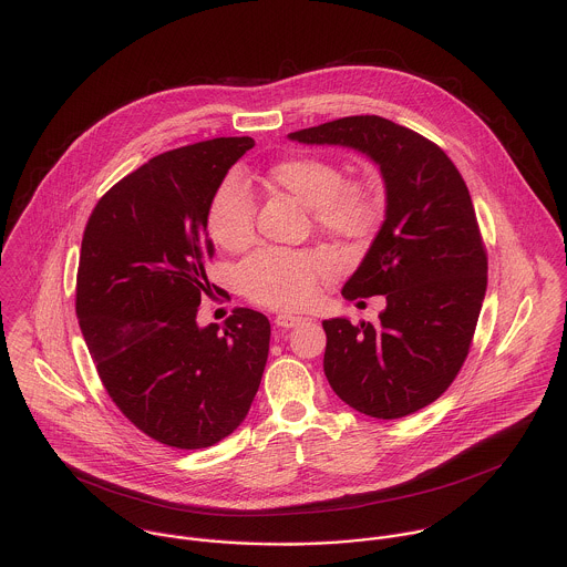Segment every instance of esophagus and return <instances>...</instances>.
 <instances>
[{
	"label": "esophagus",
	"instance_id": "34e87169",
	"mask_svg": "<svg viewBox=\"0 0 567 567\" xmlns=\"http://www.w3.org/2000/svg\"><path fill=\"white\" fill-rule=\"evenodd\" d=\"M306 321L303 317H292V315H279L277 319H275V324L277 327H284V329H290V327H297V324H301Z\"/></svg>",
	"mask_w": 567,
	"mask_h": 567
}]
</instances>
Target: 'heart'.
<instances>
[{
	"mask_svg": "<svg viewBox=\"0 0 567 567\" xmlns=\"http://www.w3.org/2000/svg\"><path fill=\"white\" fill-rule=\"evenodd\" d=\"M264 181L310 209L315 225L331 236L362 240L382 218L378 187L364 178H344L336 163L321 157H292L275 163ZM207 227L214 243L236 250L255 234V207L243 185L227 181L212 196ZM336 272L333 257L323 250L259 248L240 264V286L255 303L281 310L310 306L319 288Z\"/></svg>",
	"mask_w": 567,
	"mask_h": 567,
	"instance_id": "b5f03b06",
	"label": "heart"
}]
</instances>
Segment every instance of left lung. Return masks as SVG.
<instances>
[{
  "mask_svg": "<svg viewBox=\"0 0 567 567\" xmlns=\"http://www.w3.org/2000/svg\"><path fill=\"white\" fill-rule=\"evenodd\" d=\"M288 137L347 146L380 165L386 220L342 297L384 295L386 310L375 324L323 321V369L344 404L402 419L450 389L481 317L486 248L470 189L434 142L380 115L340 117Z\"/></svg>",
  "mask_w": 567,
  "mask_h": 567,
  "instance_id": "1",
  "label": "left lung"
}]
</instances>
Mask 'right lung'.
<instances>
[{"label": "right lung", "instance_id": "obj_1", "mask_svg": "<svg viewBox=\"0 0 567 567\" xmlns=\"http://www.w3.org/2000/svg\"><path fill=\"white\" fill-rule=\"evenodd\" d=\"M250 137L167 151L117 181L82 236L76 317L102 386L144 434L176 450L209 447L246 416L268 358L270 323L236 308L198 327L212 196ZM216 288V286H214Z\"/></svg>", "mask_w": 567, "mask_h": 567}]
</instances>
